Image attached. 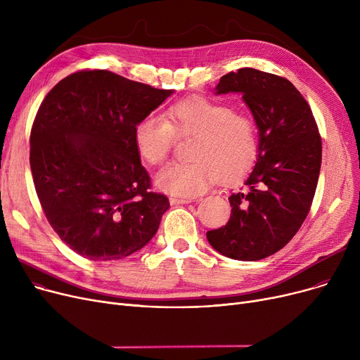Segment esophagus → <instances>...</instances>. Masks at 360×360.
Returning <instances> with one entry per match:
<instances>
[{"label":"esophagus","instance_id":"1","mask_svg":"<svg viewBox=\"0 0 360 360\" xmlns=\"http://www.w3.org/2000/svg\"><path fill=\"white\" fill-rule=\"evenodd\" d=\"M169 201H170V204H172V205H181V204H190L193 200H191V198H176V197H170Z\"/></svg>","mask_w":360,"mask_h":360}]
</instances>
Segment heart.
I'll list each match as a JSON object with an SVG mask.
<instances>
[{
  "mask_svg": "<svg viewBox=\"0 0 360 360\" xmlns=\"http://www.w3.org/2000/svg\"><path fill=\"white\" fill-rule=\"evenodd\" d=\"M195 137L190 163H169L156 176L160 190L178 197L202 194L216 179L232 184L247 175L258 158L254 120L232 106L193 96L166 110L165 120L148 115L134 129L139 155L148 165H162L175 139Z\"/></svg>",
  "mask_w": 360,
  "mask_h": 360,
  "instance_id": "obj_1",
  "label": "heart"
}]
</instances>
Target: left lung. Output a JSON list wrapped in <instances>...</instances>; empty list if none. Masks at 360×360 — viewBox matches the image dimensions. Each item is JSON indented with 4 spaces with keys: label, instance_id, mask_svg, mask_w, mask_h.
<instances>
[{
    "label": "left lung",
    "instance_id": "obj_1",
    "mask_svg": "<svg viewBox=\"0 0 360 360\" xmlns=\"http://www.w3.org/2000/svg\"><path fill=\"white\" fill-rule=\"evenodd\" d=\"M216 90L242 93L258 128L259 150L242 191L229 197V221L207 232V239L232 259H262L285 247L307 219L323 143L308 102L285 77L239 68L224 74Z\"/></svg>",
    "mask_w": 360,
    "mask_h": 360
}]
</instances>
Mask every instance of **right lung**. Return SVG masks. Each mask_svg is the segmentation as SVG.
<instances>
[{
	"mask_svg": "<svg viewBox=\"0 0 360 360\" xmlns=\"http://www.w3.org/2000/svg\"><path fill=\"white\" fill-rule=\"evenodd\" d=\"M172 93L108 70H83L63 79L37 109L30 131L34 190L74 252L115 261L158 232L170 204L150 191L134 129Z\"/></svg>",
	"mask_w": 360,
	"mask_h": 360,
	"instance_id": "right-lung-1",
	"label": "right lung"
}]
</instances>
